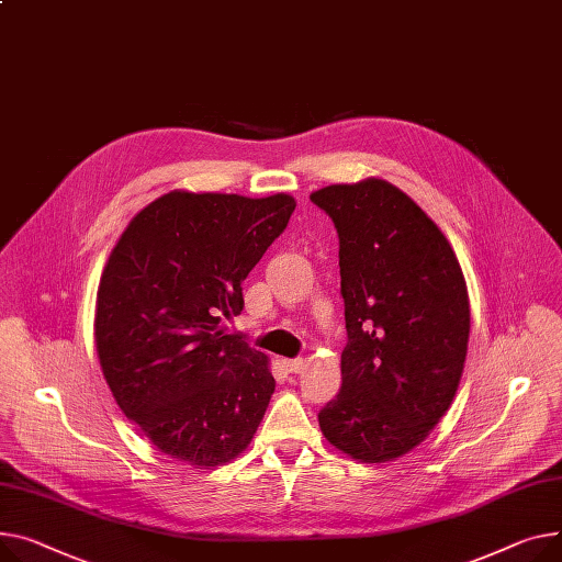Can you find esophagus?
<instances>
[{
    "label": "esophagus",
    "mask_w": 562,
    "mask_h": 562,
    "mask_svg": "<svg viewBox=\"0 0 562 562\" xmlns=\"http://www.w3.org/2000/svg\"><path fill=\"white\" fill-rule=\"evenodd\" d=\"M282 366H284L289 372H301L303 366H305V361H303L301 357H295V359H284Z\"/></svg>",
    "instance_id": "obj_1"
}]
</instances>
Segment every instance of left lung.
<instances>
[{"label":"left lung","instance_id":"obj_1","mask_svg":"<svg viewBox=\"0 0 562 562\" xmlns=\"http://www.w3.org/2000/svg\"><path fill=\"white\" fill-rule=\"evenodd\" d=\"M339 235L348 344L341 391L318 414L344 454L382 463L425 440L465 363L470 301L459 259L397 187L368 178L314 192Z\"/></svg>","mask_w":562,"mask_h":562}]
</instances>
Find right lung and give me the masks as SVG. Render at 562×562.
Wrapping results in <instances>:
<instances>
[{"mask_svg":"<svg viewBox=\"0 0 562 562\" xmlns=\"http://www.w3.org/2000/svg\"><path fill=\"white\" fill-rule=\"evenodd\" d=\"M293 210L286 194L171 192L128 223L108 257L94 318L103 378L171 459L228 463L265 418L269 361L218 321L241 314V282Z\"/></svg>","mask_w":562,"mask_h":562,"instance_id":"1","label":"right lung"}]
</instances>
